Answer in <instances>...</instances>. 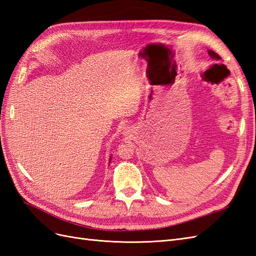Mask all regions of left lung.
Masks as SVG:
<instances>
[{
  "mask_svg": "<svg viewBox=\"0 0 256 256\" xmlns=\"http://www.w3.org/2000/svg\"><path fill=\"white\" fill-rule=\"evenodd\" d=\"M208 54H209V56H210L212 58H214V60H221V58L218 56V54H216V52H214L212 50H208ZM216 65H218V64H216ZM214 65V66H216Z\"/></svg>",
  "mask_w": 256,
  "mask_h": 256,
  "instance_id": "1",
  "label": "left lung"
}]
</instances>
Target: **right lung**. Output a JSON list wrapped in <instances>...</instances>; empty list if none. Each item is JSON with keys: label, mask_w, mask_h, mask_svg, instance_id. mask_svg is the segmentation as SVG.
<instances>
[{"label": "right lung", "mask_w": 256, "mask_h": 256, "mask_svg": "<svg viewBox=\"0 0 256 256\" xmlns=\"http://www.w3.org/2000/svg\"><path fill=\"white\" fill-rule=\"evenodd\" d=\"M111 160H112V156L110 157V159H109V162H111Z\"/></svg>", "instance_id": "add662e5"}]
</instances>
